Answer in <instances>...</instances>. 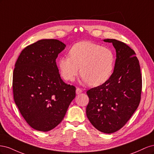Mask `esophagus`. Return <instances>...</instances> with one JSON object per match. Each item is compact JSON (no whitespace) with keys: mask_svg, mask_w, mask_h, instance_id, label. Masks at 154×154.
<instances>
[{"mask_svg":"<svg viewBox=\"0 0 154 154\" xmlns=\"http://www.w3.org/2000/svg\"><path fill=\"white\" fill-rule=\"evenodd\" d=\"M82 92V90L80 88H76V94H80Z\"/></svg>","mask_w":154,"mask_h":154,"instance_id":"34e87169","label":"esophagus"}]
</instances>
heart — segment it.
<instances>
[{
  "instance_id": "heart-1",
  "label": "heart",
  "mask_w": 154,
  "mask_h": 154,
  "mask_svg": "<svg viewBox=\"0 0 154 154\" xmlns=\"http://www.w3.org/2000/svg\"><path fill=\"white\" fill-rule=\"evenodd\" d=\"M69 54L58 60L59 71L65 80H74L80 71L83 83L98 86L108 81L112 74L115 56L109 48L82 41L73 45Z\"/></svg>"
}]
</instances>
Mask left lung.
Wrapping results in <instances>:
<instances>
[{
	"mask_svg": "<svg viewBox=\"0 0 154 154\" xmlns=\"http://www.w3.org/2000/svg\"><path fill=\"white\" fill-rule=\"evenodd\" d=\"M116 49V59L109 80L91 88L87 94L89 102L87 118L99 131H118L131 118L140 103L142 78L136 53L127 44L115 39H105Z\"/></svg>",
	"mask_w": 154,
	"mask_h": 154,
	"instance_id": "1",
	"label": "left lung"
}]
</instances>
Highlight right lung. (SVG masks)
Returning <instances> with one entry per match:
<instances>
[{"label": "right lung", "mask_w": 154, "mask_h": 154, "mask_svg": "<svg viewBox=\"0 0 154 154\" xmlns=\"http://www.w3.org/2000/svg\"><path fill=\"white\" fill-rule=\"evenodd\" d=\"M66 47L58 40H40L23 50L15 63L14 100L26 122L38 131L61 123L76 96L75 87L63 82L56 63Z\"/></svg>", "instance_id": "1"}]
</instances>
